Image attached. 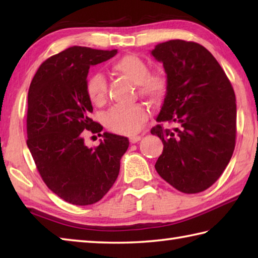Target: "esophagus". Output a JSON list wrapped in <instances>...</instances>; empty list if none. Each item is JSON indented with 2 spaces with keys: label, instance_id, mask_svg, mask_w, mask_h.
<instances>
[{
  "label": "esophagus",
  "instance_id": "obj_1",
  "mask_svg": "<svg viewBox=\"0 0 258 258\" xmlns=\"http://www.w3.org/2000/svg\"><path fill=\"white\" fill-rule=\"evenodd\" d=\"M141 139H142L141 135H133V137L130 138V142H131V143H137V142H139Z\"/></svg>",
  "mask_w": 258,
  "mask_h": 258
}]
</instances>
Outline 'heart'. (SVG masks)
<instances>
[{"mask_svg":"<svg viewBox=\"0 0 258 258\" xmlns=\"http://www.w3.org/2000/svg\"><path fill=\"white\" fill-rule=\"evenodd\" d=\"M111 71L117 75L137 84L140 97L151 103L163 101L168 92V80L163 73H149L146 60L135 54H126L111 63ZM86 95L94 106H102L107 100V82L100 73H94L85 82ZM148 117L146 107L141 103L113 107L104 117V125L113 133L132 135L145 123Z\"/></svg>","mask_w":258,"mask_h":258,"instance_id":"b5f03b06","label":"heart"}]
</instances>
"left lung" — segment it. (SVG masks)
Masks as SVG:
<instances>
[{
    "mask_svg": "<svg viewBox=\"0 0 258 258\" xmlns=\"http://www.w3.org/2000/svg\"><path fill=\"white\" fill-rule=\"evenodd\" d=\"M167 74L168 92L158 125L151 128L164 149L155 165L176 190L198 194L215 183L232 157L237 106L231 82L206 47L172 40L152 50ZM175 123L174 130L161 122Z\"/></svg>",
    "mask_w": 258,
    "mask_h": 258,
    "instance_id": "obj_1",
    "label": "left lung"
}]
</instances>
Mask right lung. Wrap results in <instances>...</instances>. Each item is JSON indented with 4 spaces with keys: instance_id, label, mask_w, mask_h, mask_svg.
<instances>
[{
    "instance_id": "obj_1",
    "label": "right lung",
    "mask_w": 258,
    "mask_h": 258,
    "mask_svg": "<svg viewBox=\"0 0 258 258\" xmlns=\"http://www.w3.org/2000/svg\"><path fill=\"white\" fill-rule=\"evenodd\" d=\"M117 50L72 46L43 61L30 83L26 127L27 146L46 186L64 202L86 206L99 202L115 183L128 140L103 133L87 148L83 133L102 126L90 115L85 82L90 66L112 58Z\"/></svg>"
}]
</instances>
